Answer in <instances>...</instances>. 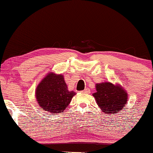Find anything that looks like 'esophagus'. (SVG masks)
<instances>
[{
	"mask_svg": "<svg viewBox=\"0 0 153 153\" xmlns=\"http://www.w3.org/2000/svg\"><path fill=\"white\" fill-rule=\"evenodd\" d=\"M82 92H85V93H87V94L90 93V89H89V88H86L85 90H84L83 91H82Z\"/></svg>",
	"mask_w": 153,
	"mask_h": 153,
	"instance_id": "1",
	"label": "esophagus"
}]
</instances>
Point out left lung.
Listing matches in <instances>:
<instances>
[{"mask_svg":"<svg viewBox=\"0 0 153 153\" xmlns=\"http://www.w3.org/2000/svg\"><path fill=\"white\" fill-rule=\"evenodd\" d=\"M95 88L96 92L92 95L104 114H116L124 108L128 102V94L119 84L101 82L96 84Z\"/></svg>","mask_w":153,"mask_h":153,"instance_id":"left-lung-1","label":"left lung"}]
</instances>
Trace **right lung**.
<instances>
[{
	"mask_svg": "<svg viewBox=\"0 0 153 153\" xmlns=\"http://www.w3.org/2000/svg\"><path fill=\"white\" fill-rule=\"evenodd\" d=\"M75 95L76 92L68 90L63 75L53 71L46 74L35 90L37 104L41 109L51 114L63 112Z\"/></svg>",
	"mask_w": 153,
	"mask_h": 153,
	"instance_id": "obj_1",
	"label": "right lung"
}]
</instances>
